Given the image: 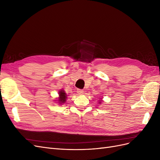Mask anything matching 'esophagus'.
I'll list each match as a JSON object with an SVG mask.
<instances>
[{
	"label": "esophagus",
	"mask_w": 160,
	"mask_h": 160,
	"mask_svg": "<svg viewBox=\"0 0 160 160\" xmlns=\"http://www.w3.org/2000/svg\"><path fill=\"white\" fill-rule=\"evenodd\" d=\"M77 93H78V94H83V92H84V91H83L82 89H77Z\"/></svg>",
	"instance_id": "esophagus-1"
}]
</instances>
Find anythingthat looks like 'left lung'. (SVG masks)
<instances>
[{
  "label": "left lung",
  "mask_w": 160,
  "mask_h": 160,
  "mask_svg": "<svg viewBox=\"0 0 160 160\" xmlns=\"http://www.w3.org/2000/svg\"><path fill=\"white\" fill-rule=\"evenodd\" d=\"M100 102H101V101H100Z\"/></svg>",
  "instance_id": "8db88e82"
}]
</instances>
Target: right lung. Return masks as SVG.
I'll list each match as a JSON object with an SVG mask.
<instances>
[{"label":"right lung","instance_id":"1","mask_svg":"<svg viewBox=\"0 0 160 160\" xmlns=\"http://www.w3.org/2000/svg\"><path fill=\"white\" fill-rule=\"evenodd\" d=\"M59 94V103H65L67 99V95L64 92V91H60Z\"/></svg>","mask_w":160,"mask_h":160}]
</instances>
